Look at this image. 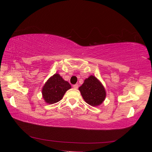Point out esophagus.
<instances>
[{"label":"esophagus","instance_id":"esophagus-1","mask_svg":"<svg viewBox=\"0 0 152 152\" xmlns=\"http://www.w3.org/2000/svg\"><path fill=\"white\" fill-rule=\"evenodd\" d=\"M73 88H74V89H78V84L73 85Z\"/></svg>","mask_w":152,"mask_h":152}]
</instances>
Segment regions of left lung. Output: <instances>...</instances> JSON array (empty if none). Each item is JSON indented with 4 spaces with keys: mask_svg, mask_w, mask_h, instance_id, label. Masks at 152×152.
I'll list each match as a JSON object with an SVG mask.
<instances>
[{
    "mask_svg": "<svg viewBox=\"0 0 152 152\" xmlns=\"http://www.w3.org/2000/svg\"><path fill=\"white\" fill-rule=\"evenodd\" d=\"M79 90L84 101L93 106L101 104L106 98V91L101 82L94 76L84 80Z\"/></svg>",
    "mask_w": 152,
    "mask_h": 152,
    "instance_id": "8db88e82",
    "label": "left lung"
}]
</instances>
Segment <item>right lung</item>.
<instances>
[{
  "mask_svg": "<svg viewBox=\"0 0 152 152\" xmlns=\"http://www.w3.org/2000/svg\"><path fill=\"white\" fill-rule=\"evenodd\" d=\"M70 88L69 82L64 80L59 74H55L45 83L42 93L45 102L54 104L61 101L64 93Z\"/></svg>",
  "mask_w": 152,
  "mask_h": 152,
  "instance_id": "right-lung-1",
  "label": "right lung"
}]
</instances>
